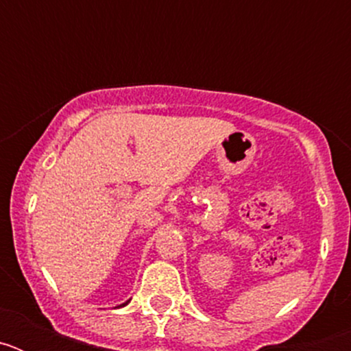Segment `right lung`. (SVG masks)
<instances>
[{
	"mask_svg": "<svg viewBox=\"0 0 351 351\" xmlns=\"http://www.w3.org/2000/svg\"><path fill=\"white\" fill-rule=\"evenodd\" d=\"M126 304H128V302H125V304H121V308H123V306H126ZM117 308H119V306H117Z\"/></svg>",
	"mask_w": 351,
	"mask_h": 351,
	"instance_id": "add662e5",
	"label": "right lung"
}]
</instances>
